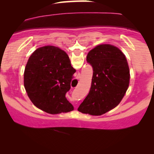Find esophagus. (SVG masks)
I'll list each match as a JSON object with an SVG mask.
<instances>
[{
	"mask_svg": "<svg viewBox=\"0 0 154 154\" xmlns=\"http://www.w3.org/2000/svg\"><path fill=\"white\" fill-rule=\"evenodd\" d=\"M79 77H80V73L78 72V73L77 74V75H76V80H78L79 79Z\"/></svg>",
	"mask_w": 154,
	"mask_h": 154,
	"instance_id": "34e87169",
	"label": "esophagus"
}]
</instances>
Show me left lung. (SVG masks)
Returning a JSON list of instances; mask_svg holds the SVG:
<instances>
[{
    "label": "left lung",
    "instance_id": "left-lung-1",
    "mask_svg": "<svg viewBox=\"0 0 154 154\" xmlns=\"http://www.w3.org/2000/svg\"><path fill=\"white\" fill-rule=\"evenodd\" d=\"M87 61L93 74L89 93L78 110L100 116L119 105L130 84V68L122 51L111 44H101L88 52Z\"/></svg>",
    "mask_w": 154,
    "mask_h": 154
}]
</instances>
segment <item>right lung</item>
Listing matches in <instances>:
<instances>
[{
	"label": "right lung",
	"mask_w": 154,
	"mask_h": 154,
	"mask_svg": "<svg viewBox=\"0 0 154 154\" xmlns=\"http://www.w3.org/2000/svg\"><path fill=\"white\" fill-rule=\"evenodd\" d=\"M75 72L64 51L54 45L39 48L29 56L24 69L28 97L35 106L48 114L73 111L66 93Z\"/></svg>",
	"instance_id": "1"
}]
</instances>
